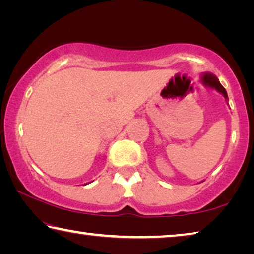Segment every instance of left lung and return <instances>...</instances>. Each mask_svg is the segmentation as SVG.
Masks as SVG:
<instances>
[{"label": "left lung", "mask_w": 254, "mask_h": 254, "mask_svg": "<svg viewBox=\"0 0 254 254\" xmlns=\"http://www.w3.org/2000/svg\"><path fill=\"white\" fill-rule=\"evenodd\" d=\"M200 80H201V83L206 86V87L213 88V89H215V91H217L218 93H221L222 95L225 97V101L226 102L229 101V97H227V93L225 91V88L221 85L220 80H218L217 77L214 74H212V72H204V74H201Z\"/></svg>", "instance_id": "obj_1"}]
</instances>
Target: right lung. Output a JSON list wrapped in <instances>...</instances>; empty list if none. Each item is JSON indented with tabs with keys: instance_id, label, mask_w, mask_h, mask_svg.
<instances>
[{
	"instance_id": "add662e5",
	"label": "right lung",
	"mask_w": 254,
	"mask_h": 254,
	"mask_svg": "<svg viewBox=\"0 0 254 254\" xmlns=\"http://www.w3.org/2000/svg\"><path fill=\"white\" fill-rule=\"evenodd\" d=\"M85 185H87V184H85Z\"/></svg>"
}]
</instances>
